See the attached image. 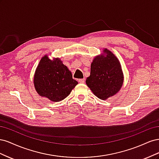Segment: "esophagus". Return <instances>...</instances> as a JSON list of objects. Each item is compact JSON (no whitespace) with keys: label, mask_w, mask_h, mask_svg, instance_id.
<instances>
[{"label":"esophagus","mask_w":159,"mask_h":159,"mask_svg":"<svg viewBox=\"0 0 159 159\" xmlns=\"http://www.w3.org/2000/svg\"><path fill=\"white\" fill-rule=\"evenodd\" d=\"M79 82L80 84H84V79H80L79 80Z\"/></svg>","instance_id":"obj_1"}]
</instances>
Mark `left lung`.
<instances>
[{
  "label": "left lung",
  "instance_id": "obj_1",
  "mask_svg": "<svg viewBox=\"0 0 159 159\" xmlns=\"http://www.w3.org/2000/svg\"><path fill=\"white\" fill-rule=\"evenodd\" d=\"M123 74L117 57L107 49L95 56L91 64L86 84L98 98L105 100L116 94L123 83Z\"/></svg>",
  "mask_w": 159,
  "mask_h": 159
}]
</instances>
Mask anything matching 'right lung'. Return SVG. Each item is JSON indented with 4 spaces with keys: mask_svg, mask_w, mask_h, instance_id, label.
Segmentation results:
<instances>
[{
    "mask_svg": "<svg viewBox=\"0 0 159 159\" xmlns=\"http://www.w3.org/2000/svg\"><path fill=\"white\" fill-rule=\"evenodd\" d=\"M78 84L72 78L71 72L59 58L52 60L47 55L42 57L34 78L38 93L54 102L68 97Z\"/></svg>",
    "mask_w": 159,
    "mask_h": 159,
    "instance_id": "1",
    "label": "right lung"
}]
</instances>
